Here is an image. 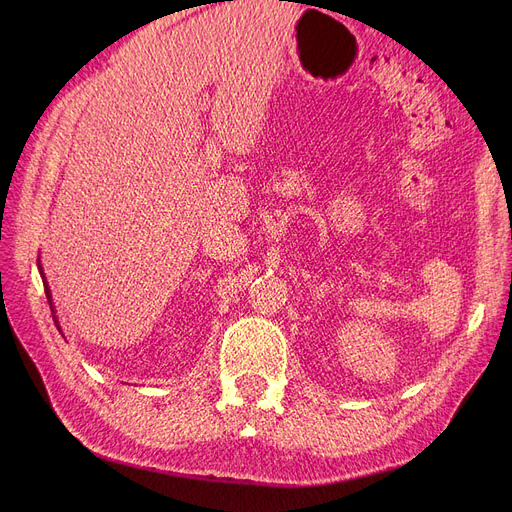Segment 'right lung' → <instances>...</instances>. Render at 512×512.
<instances>
[{"mask_svg":"<svg viewBox=\"0 0 512 512\" xmlns=\"http://www.w3.org/2000/svg\"><path fill=\"white\" fill-rule=\"evenodd\" d=\"M39 274H41V278H43V286H45V294H47V301H49V307H51V311H53V305H51V292H49V286H47V280H45V276H43V267L39 265ZM53 319H56V315H53ZM58 324V321H56ZM58 330H60V326H58Z\"/></svg>","mask_w":512,"mask_h":512,"instance_id":"obj_1","label":"right lung"}]
</instances>
